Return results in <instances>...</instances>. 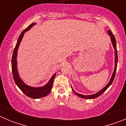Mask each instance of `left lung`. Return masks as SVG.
<instances>
[{
    "label": "left lung",
    "mask_w": 126,
    "mask_h": 126,
    "mask_svg": "<svg viewBox=\"0 0 126 126\" xmlns=\"http://www.w3.org/2000/svg\"><path fill=\"white\" fill-rule=\"evenodd\" d=\"M108 34L110 35V39L111 41H112V45L113 47V48L115 50V68H114V71L113 72V74H112V77H111L109 81V82L108 83V84H107L104 88H103L102 90H101L100 92H97L96 93H94L93 94H90V95H84V94H79V93H78L77 92H76L72 88V90H73V92H74V94L77 96H78L79 97H81L82 98H84V99H93V98H96L98 97L99 96H100L101 94H103L104 93V92L106 91L107 89L112 84V83H113V81L115 78V72H116L117 70V61H118V57H117V45H116V40H115V36H113V34H112V32L110 31V30H109L108 31Z\"/></svg>",
    "instance_id": "obj_1"
}]
</instances>
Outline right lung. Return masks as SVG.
<instances>
[{
	"mask_svg": "<svg viewBox=\"0 0 126 126\" xmlns=\"http://www.w3.org/2000/svg\"><path fill=\"white\" fill-rule=\"evenodd\" d=\"M36 23H32L30 24L28 27L26 28L25 30L21 33V34L19 36V38L17 40V43L16 45L15 48L14 49V52H13V57H12V61H11V64H12V71H13V78H14V81H15L16 84H17V86L19 87V88L21 90L22 92L24 93V94L28 96V97L32 98H39L44 97V96H47L48 93H50L51 90H52V85H53V82L54 78H55L56 73L53 74L50 81L48 82L47 84H45V86H42V87H32L26 84L25 83L22 81L21 78L19 77L17 72V50H18L19 46L20 45V43L21 42L22 39H23V36H24V33L28 31L31 28L33 27V26H34Z\"/></svg>",
	"mask_w": 126,
	"mask_h": 126,
	"instance_id": "add662e5",
	"label": "right lung"
}]
</instances>
